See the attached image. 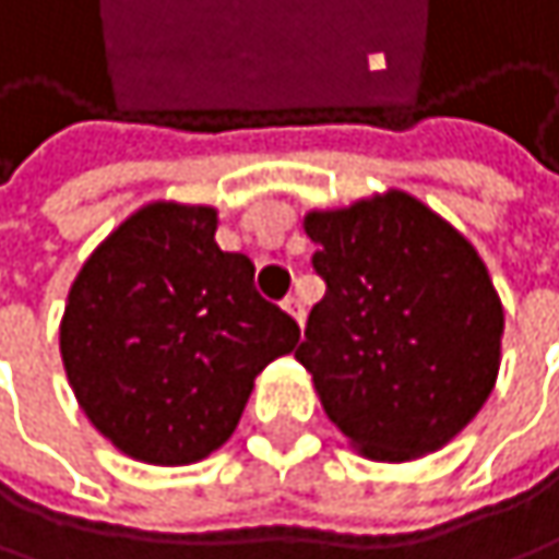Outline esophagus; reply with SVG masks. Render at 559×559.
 I'll use <instances>...</instances> for the list:
<instances>
[{
  "instance_id": "esophagus-1",
  "label": "esophagus",
  "mask_w": 559,
  "mask_h": 559,
  "mask_svg": "<svg viewBox=\"0 0 559 559\" xmlns=\"http://www.w3.org/2000/svg\"><path fill=\"white\" fill-rule=\"evenodd\" d=\"M282 305H285V311H288V314H292V318H295L298 324H305V301H301V298L288 295V298H285Z\"/></svg>"
}]
</instances>
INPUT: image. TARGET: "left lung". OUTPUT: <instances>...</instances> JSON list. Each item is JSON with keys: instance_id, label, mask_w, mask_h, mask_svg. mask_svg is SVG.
I'll use <instances>...</instances> for the list:
<instances>
[{"instance_id": "left-lung-1", "label": "left lung", "mask_w": 559, "mask_h": 559, "mask_svg": "<svg viewBox=\"0 0 559 559\" xmlns=\"http://www.w3.org/2000/svg\"><path fill=\"white\" fill-rule=\"evenodd\" d=\"M324 298L295 350L328 419L373 462L449 445L488 403L504 308L475 245L403 189L308 212Z\"/></svg>"}]
</instances>
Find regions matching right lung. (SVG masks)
I'll return each mask as SVG.
<instances>
[{"label": "right lung", "instance_id": "add662e5", "mask_svg": "<svg viewBox=\"0 0 559 559\" xmlns=\"http://www.w3.org/2000/svg\"><path fill=\"white\" fill-rule=\"evenodd\" d=\"M215 209L150 202L84 261L61 318L78 406L123 455L192 465L228 442L254 377L301 328L215 245Z\"/></svg>", "mask_w": 559, "mask_h": 559}]
</instances>
